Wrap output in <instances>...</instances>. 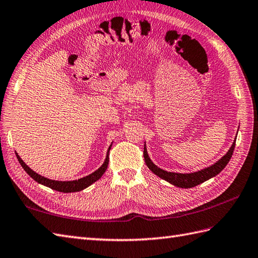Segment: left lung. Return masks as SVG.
Segmentation results:
<instances>
[{"label": "left lung", "mask_w": 258, "mask_h": 258, "mask_svg": "<svg viewBox=\"0 0 258 258\" xmlns=\"http://www.w3.org/2000/svg\"><path fill=\"white\" fill-rule=\"evenodd\" d=\"M234 147H235V141H234V143H233L231 148L229 149V152H227L224 156L219 161H217L214 165H212L211 167H208V168H206V169H202V170L192 172V173L168 172V171L158 168V167L151 160V158L148 157V154H147L145 146H144V159H145V163H146L148 168L151 169L155 173V175H157L161 179H164V180L168 181L169 183H171L173 185H176V187L192 188V187H196V185H198V184L209 180V179L214 177V176H217L218 173L222 171L225 168L227 163L230 161L232 155H233V152H234Z\"/></svg>", "instance_id": "1"}]
</instances>
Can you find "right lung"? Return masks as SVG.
Segmentation results:
<instances>
[{
  "label": "right lung",
  "instance_id": "right-lung-1",
  "mask_svg": "<svg viewBox=\"0 0 258 258\" xmlns=\"http://www.w3.org/2000/svg\"><path fill=\"white\" fill-rule=\"evenodd\" d=\"M110 149H111V147L109 148V151H107L105 161L98 170L92 172L91 175L83 177L81 179H78V180H74V181H57V180H51V179H47L43 176H40V175H38V173H36L34 170L29 168V167L22 160V158L19 156V155H17V153H15V154H16L17 159H19V161H20L21 166L24 168V170H25L28 175L31 176L34 180L37 181L38 183L44 184V185H46V187H49L50 189H53L56 191H60V192H77V191H81L83 189H86L87 187H89L90 184H92L93 182L99 180V179L102 177V175L105 172V170L107 168V165H109Z\"/></svg>",
  "mask_w": 258,
  "mask_h": 258
}]
</instances>
